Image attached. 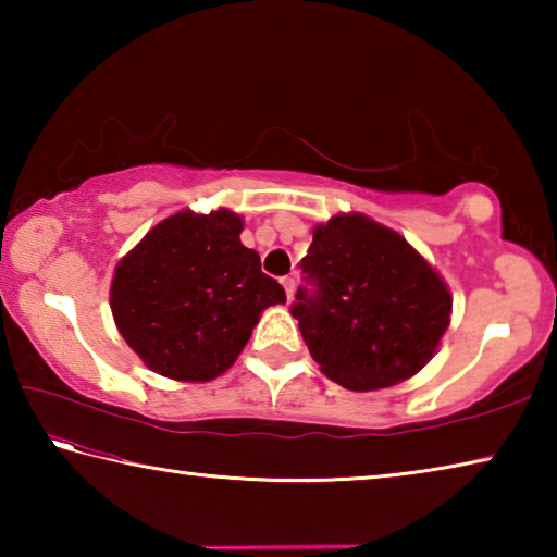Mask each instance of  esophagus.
Returning <instances> with one entry per match:
<instances>
[{"label":"esophagus","instance_id":"obj_1","mask_svg":"<svg viewBox=\"0 0 557 557\" xmlns=\"http://www.w3.org/2000/svg\"><path fill=\"white\" fill-rule=\"evenodd\" d=\"M282 287L287 292V299H292V295H295V277H282Z\"/></svg>","mask_w":557,"mask_h":557}]
</instances>
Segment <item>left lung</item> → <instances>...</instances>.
I'll use <instances>...</instances> for the list:
<instances>
[{
  "label": "left lung",
  "mask_w": 557,
  "mask_h": 557,
  "mask_svg": "<svg viewBox=\"0 0 557 557\" xmlns=\"http://www.w3.org/2000/svg\"><path fill=\"white\" fill-rule=\"evenodd\" d=\"M292 317L319 369L348 391H381L437 351L451 295L412 245L361 213L314 225Z\"/></svg>",
  "instance_id": "1"
}]
</instances>
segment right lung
Masks as SVG:
<instances>
[{
	"label": "right lung",
	"instance_id": "add662e5",
	"mask_svg": "<svg viewBox=\"0 0 557 557\" xmlns=\"http://www.w3.org/2000/svg\"><path fill=\"white\" fill-rule=\"evenodd\" d=\"M228 209L178 211L157 223L117 262L110 309L122 338L154 373L174 381L219 379L235 363L285 289L240 243Z\"/></svg>",
	"mask_w": 557,
	"mask_h": 557
}]
</instances>
